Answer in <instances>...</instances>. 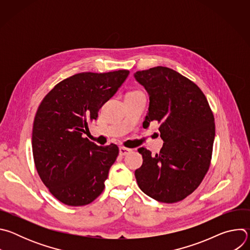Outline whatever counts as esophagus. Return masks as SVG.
<instances>
[{"instance_id": "obj_1", "label": "esophagus", "mask_w": 250, "mask_h": 250, "mask_svg": "<svg viewBox=\"0 0 250 250\" xmlns=\"http://www.w3.org/2000/svg\"><path fill=\"white\" fill-rule=\"evenodd\" d=\"M132 151V149L129 148H125V147H120V155L124 156V155H127L128 153H130Z\"/></svg>"}]
</instances>
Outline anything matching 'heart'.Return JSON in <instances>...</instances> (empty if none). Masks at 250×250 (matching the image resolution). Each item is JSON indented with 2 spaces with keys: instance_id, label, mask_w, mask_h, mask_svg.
Listing matches in <instances>:
<instances>
[{
  "instance_id": "obj_1",
  "label": "heart",
  "mask_w": 250,
  "mask_h": 250,
  "mask_svg": "<svg viewBox=\"0 0 250 250\" xmlns=\"http://www.w3.org/2000/svg\"><path fill=\"white\" fill-rule=\"evenodd\" d=\"M138 93H140V92H132V93H130V94H138Z\"/></svg>"
}]
</instances>
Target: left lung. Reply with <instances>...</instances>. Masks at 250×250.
Here are the masks:
<instances>
[{
    "mask_svg": "<svg viewBox=\"0 0 250 250\" xmlns=\"http://www.w3.org/2000/svg\"><path fill=\"white\" fill-rule=\"evenodd\" d=\"M135 80L149 97L144 127L157 121L164 141L159 153L139 147L142 165L134 172L140 190L167 204L182 201L208 170L215 119L201 89L175 70L157 66L137 71Z\"/></svg>",
    "mask_w": 250,
    "mask_h": 250,
    "instance_id": "obj_1",
    "label": "left lung"
}]
</instances>
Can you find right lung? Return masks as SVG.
Returning <instances> with one entry per match:
<instances>
[{
    "instance_id": "right-lung-1",
    "label": "right lung",
    "mask_w": 250,
    "mask_h": 250,
    "mask_svg": "<svg viewBox=\"0 0 250 250\" xmlns=\"http://www.w3.org/2000/svg\"><path fill=\"white\" fill-rule=\"evenodd\" d=\"M128 74V70L79 73L58 83L41 103L32 128L34 164L61 203L88 205L103 192L119 148L99 146L83 133Z\"/></svg>"
}]
</instances>
